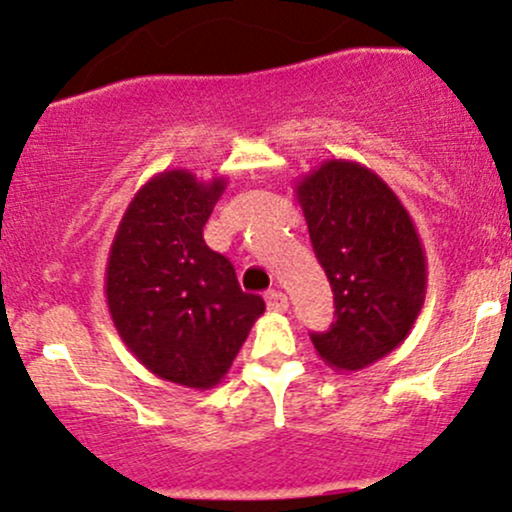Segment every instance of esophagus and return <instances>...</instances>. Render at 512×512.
<instances>
[{"instance_id": "esophagus-1", "label": "esophagus", "mask_w": 512, "mask_h": 512, "mask_svg": "<svg viewBox=\"0 0 512 512\" xmlns=\"http://www.w3.org/2000/svg\"><path fill=\"white\" fill-rule=\"evenodd\" d=\"M265 301H267V309L277 311V314H284V311L289 309L287 294H282L279 289H270V292L265 294Z\"/></svg>"}]
</instances>
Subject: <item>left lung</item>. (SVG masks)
Instances as JSON below:
<instances>
[{
	"label": "left lung",
	"instance_id": "8db88e82",
	"mask_svg": "<svg viewBox=\"0 0 512 512\" xmlns=\"http://www.w3.org/2000/svg\"><path fill=\"white\" fill-rule=\"evenodd\" d=\"M294 193L336 301V321L311 341L328 368L358 373L395 351L422 311V240L397 193L358 161L326 159Z\"/></svg>",
	"mask_w": 512,
	"mask_h": 512
}]
</instances>
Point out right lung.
Returning a JSON list of instances; mask_svg holds the SVG:
<instances>
[{
  "label": "right lung",
  "mask_w": 512,
  "mask_h": 512,
  "mask_svg": "<svg viewBox=\"0 0 512 512\" xmlns=\"http://www.w3.org/2000/svg\"><path fill=\"white\" fill-rule=\"evenodd\" d=\"M225 176L188 169L152 176L129 201L105 270L112 324L129 353L161 380L208 390L233 365L265 301L245 294L228 257L203 240Z\"/></svg>",
  "instance_id": "obj_1"
}]
</instances>
